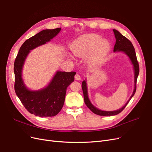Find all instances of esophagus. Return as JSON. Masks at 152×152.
I'll return each instance as SVG.
<instances>
[{"label": "esophagus", "mask_w": 152, "mask_h": 152, "mask_svg": "<svg viewBox=\"0 0 152 152\" xmlns=\"http://www.w3.org/2000/svg\"><path fill=\"white\" fill-rule=\"evenodd\" d=\"M75 79L77 80H80L81 79L80 75L78 74H76L75 75Z\"/></svg>", "instance_id": "esophagus-1"}]
</instances>
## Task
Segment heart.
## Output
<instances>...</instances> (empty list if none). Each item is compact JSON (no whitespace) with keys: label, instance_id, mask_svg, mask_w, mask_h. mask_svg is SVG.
<instances>
[{"label":"heart","instance_id":"heart-1","mask_svg":"<svg viewBox=\"0 0 152 152\" xmlns=\"http://www.w3.org/2000/svg\"><path fill=\"white\" fill-rule=\"evenodd\" d=\"M110 47V43L107 40L101 39L99 35L90 34L82 35L73 42L71 50L75 56L79 57L90 53L88 60L93 62L105 56Z\"/></svg>","mask_w":152,"mask_h":152}]
</instances>
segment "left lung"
Listing matches in <instances>:
<instances>
[{
  "instance_id": "left-lung-1",
  "label": "left lung",
  "mask_w": 152,
  "mask_h": 152,
  "mask_svg": "<svg viewBox=\"0 0 152 152\" xmlns=\"http://www.w3.org/2000/svg\"><path fill=\"white\" fill-rule=\"evenodd\" d=\"M113 32L115 34V39H116V42H115V44L113 47V51H122L125 52L127 56L129 57L130 58L132 63L134 66V70H135V88L133 90V94L130 96V99L126 102V104L122 108L119 109V110H115V111H112V112H106V111H102L100 110H99L98 108H95L90 102L88 97V94H87V83L86 82L83 80L82 84V88L83 90V97H84V101L85 104H86L87 107L90 109V110L92 111L95 114L101 115V116H112V115H115L120 113L122 112L124 109L125 108L126 105L128 104V103L130 102L132 96L134 95L135 92H136V88H137V77L139 74V64L138 62V60L137 58L136 53L135 52V48L133 47L132 42L125 37V36L122 35L117 30L113 29Z\"/></svg>"
}]
</instances>
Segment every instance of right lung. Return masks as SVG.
I'll use <instances>...</instances> for the list:
<instances>
[{
	"mask_svg": "<svg viewBox=\"0 0 152 152\" xmlns=\"http://www.w3.org/2000/svg\"><path fill=\"white\" fill-rule=\"evenodd\" d=\"M61 28L42 30L26 40L20 47L15 58L14 70V89L17 96L27 110L35 116L53 117L63 107L66 88L74 80L75 72H57L48 86L39 91H30L23 84L22 66L30 50L45 44L59 33Z\"/></svg>",
	"mask_w": 152,
	"mask_h": 152,
	"instance_id": "add662e5",
	"label": "right lung"
}]
</instances>
